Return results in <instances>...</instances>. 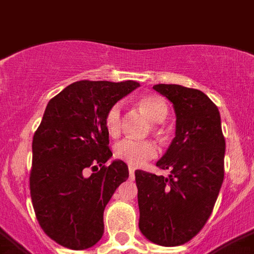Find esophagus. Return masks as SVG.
Returning <instances> with one entry per match:
<instances>
[{"instance_id": "34e87169", "label": "esophagus", "mask_w": 254, "mask_h": 254, "mask_svg": "<svg viewBox=\"0 0 254 254\" xmlns=\"http://www.w3.org/2000/svg\"><path fill=\"white\" fill-rule=\"evenodd\" d=\"M134 177H135V169L129 167V178H130V180H134Z\"/></svg>"}]
</instances>
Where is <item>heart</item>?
Here are the masks:
<instances>
[{
  "label": "heart",
  "mask_w": 254,
  "mask_h": 254,
  "mask_svg": "<svg viewBox=\"0 0 254 254\" xmlns=\"http://www.w3.org/2000/svg\"><path fill=\"white\" fill-rule=\"evenodd\" d=\"M138 107L144 116L152 123H163L168 116V106L163 98L157 95H147L140 98ZM104 125L111 137H117L121 133V103H115L106 114ZM157 147L151 140L123 139L115 146V156L123 160L133 168H139L156 157Z\"/></svg>",
  "instance_id": "1"
}]
</instances>
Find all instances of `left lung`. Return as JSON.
<instances>
[{"mask_svg":"<svg viewBox=\"0 0 254 254\" xmlns=\"http://www.w3.org/2000/svg\"><path fill=\"white\" fill-rule=\"evenodd\" d=\"M176 112V137L156 167L168 177L135 172L139 230L163 247L182 246L203 229L225 174L226 143L217 106L203 91L153 85Z\"/></svg>","mask_w":254,"mask_h":254,"instance_id":"8db88e82","label":"left lung"}]
</instances>
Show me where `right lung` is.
Wrapping results in <instances>:
<instances>
[{
    "label": "right lung",
    "mask_w": 254,
    "mask_h": 254,
    "mask_svg": "<svg viewBox=\"0 0 254 254\" xmlns=\"http://www.w3.org/2000/svg\"><path fill=\"white\" fill-rule=\"evenodd\" d=\"M138 86L131 80L77 81L46 106L32 142L29 187L38 223L65 248H90L103 235L104 208L129 177L121 160L104 165L112 156L104 119Z\"/></svg>",
    "instance_id": "add662e5"
}]
</instances>
